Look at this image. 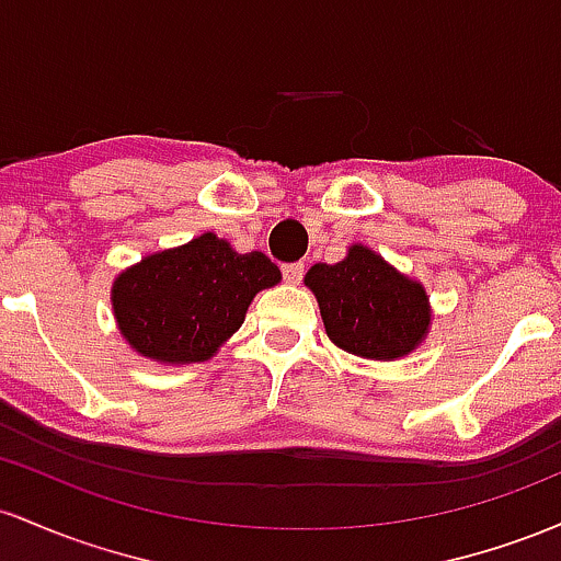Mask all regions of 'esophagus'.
I'll return each instance as SVG.
<instances>
[{
	"label": "esophagus",
	"instance_id": "obj_1",
	"mask_svg": "<svg viewBox=\"0 0 561 561\" xmlns=\"http://www.w3.org/2000/svg\"><path fill=\"white\" fill-rule=\"evenodd\" d=\"M301 278H305V264H301V262L283 264V280H286V283H299Z\"/></svg>",
	"mask_w": 561,
	"mask_h": 561
}]
</instances>
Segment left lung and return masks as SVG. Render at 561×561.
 Listing matches in <instances>:
<instances>
[{
  "label": "left lung",
  "instance_id": "1",
  "mask_svg": "<svg viewBox=\"0 0 561 561\" xmlns=\"http://www.w3.org/2000/svg\"><path fill=\"white\" fill-rule=\"evenodd\" d=\"M305 286L318 299L325 333L339 350L368 360L411 355L430 333V297L363 243L336 264H312Z\"/></svg>",
  "mask_w": 561,
  "mask_h": 561
}]
</instances>
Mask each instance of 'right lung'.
Instances as JSON below:
<instances>
[{
	"label": "right lung",
	"mask_w": 561,
	"mask_h": 561,
	"mask_svg": "<svg viewBox=\"0 0 561 561\" xmlns=\"http://www.w3.org/2000/svg\"><path fill=\"white\" fill-rule=\"evenodd\" d=\"M280 283L262 251L238 254L214 232L156 251L111 288L113 314L137 355L156 363H204L241 329L251 299Z\"/></svg>",
	"instance_id": "right-lung-1"
}]
</instances>
